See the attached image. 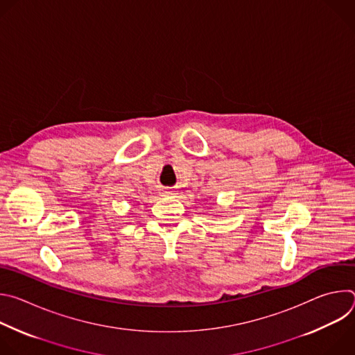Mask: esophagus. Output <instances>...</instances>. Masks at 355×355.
Here are the masks:
<instances>
[{
	"instance_id": "esophagus-1",
	"label": "esophagus",
	"mask_w": 355,
	"mask_h": 355,
	"mask_svg": "<svg viewBox=\"0 0 355 355\" xmlns=\"http://www.w3.org/2000/svg\"><path fill=\"white\" fill-rule=\"evenodd\" d=\"M164 193H166V195H173V192H171V191H166Z\"/></svg>"
}]
</instances>
